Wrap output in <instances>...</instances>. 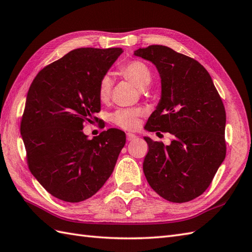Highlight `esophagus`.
<instances>
[{
  "instance_id": "esophagus-1",
  "label": "esophagus",
  "mask_w": 252,
  "mask_h": 252,
  "mask_svg": "<svg viewBox=\"0 0 252 252\" xmlns=\"http://www.w3.org/2000/svg\"><path fill=\"white\" fill-rule=\"evenodd\" d=\"M136 138V135L133 134V133H126V140L127 141H132Z\"/></svg>"
}]
</instances>
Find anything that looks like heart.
I'll use <instances>...</instances> for the list:
<instances>
[{"instance_id":"b5f03b06","label":"heart","mask_w":252,"mask_h":252,"mask_svg":"<svg viewBox=\"0 0 252 252\" xmlns=\"http://www.w3.org/2000/svg\"><path fill=\"white\" fill-rule=\"evenodd\" d=\"M121 75L130 81L138 89H145L152 80L151 70L147 64L140 61L128 62L120 67ZM113 79L108 74L100 80L98 95L102 102L108 100L113 88ZM141 111L139 108H122L113 114L112 121L125 130H133L139 124Z\"/></svg>"}]
</instances>
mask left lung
I'll list each match as a JSON object with an SVG mask.
<instances>
[{
  "instance_id": "1",
  "label": "left lung",
  "mask_w": 252,
  "mask_h": 252,
  "mask_svg": "<svg viewBox=\"0 0 252 252\" xmlns=\"http://www.w3.org/2000/svg\"><path fill=\"white\" fill-rule=\"evenodd\" d=\"M134 55L151 62L160 77V99L145 128L173 135L168 146L144 137L146 179L168 201H190L209 188L225 158L221 98L208 71L189 56L158 44Z\"/></svg>"
}]
</instances>
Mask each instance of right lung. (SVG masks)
<instances>
[{
    "mask_svg": "<svg viewBox=\"0 0 252 252\" xmlns=\"http://www.w3.org/2000/svg\"><path fill=\"white\" fill-rule=\"evenodd\" d=\"M124 52L80 48L43 68L29 89L21 136L29 168L51 195L66 202L94 196L111 177L126 134L108 128L88 139L84 122L101 109L100 80Z\"/></svg>",
    "mask_w": 252,
    "mask_h": 252,
    "instance_id": "add662e5",
    "label": "right lung"
}]
</instances>
